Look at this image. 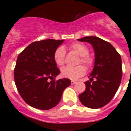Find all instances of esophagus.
<instances>
[{"instance_id": "obj_1", "label": "esophagus", "mask_w": 131, "mask_h": 131, "mask_svg": "<svg viewBox=\"0 0 131 131\" xmlns=\"http://www.w3.org/2000/svg\"><path fill=\"white\" fill-rule=\"evenodd\" d=\"M76 83H77V81H74V80H72V81H71V83L72 84V85H73V84H75Z\"/></svg>"}]
</instances>
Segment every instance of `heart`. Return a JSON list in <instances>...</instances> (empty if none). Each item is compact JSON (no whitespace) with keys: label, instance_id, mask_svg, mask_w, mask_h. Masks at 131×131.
<instances>
[{"label":"heart","instance_id":"obj_1","mask_svg":"<svg viewBox=\"0 0 131 131\" xmlns=\"http://www.w3.org/2000/svg\"><path fill=\"white\" fill-rule=\"evenodd\" d=\"M70 49L80 56L78 63H83L88 68H91L93 65V58L88 55V48L82 43H74L70 46ZM54 60L57 66L62 67L65 62V50L62 47H60L55 50L54 53ZM86 72V69L83 65H79L74 67H66L61 70V75L64 78L75 80L82 77Z\"/></svg>","mask_w":131,"mask_h":131}]
</instances>
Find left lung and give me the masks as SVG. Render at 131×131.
Masks as SVG:
<instances>
[{
	"label": "left lung",
	"mask_w": 131,
	"mask_h": 131,
	"mask_svg": "<svg viewBox=\"0 0 131 131\" xmlns=\"http://www.w3.org/2000/svg\"><path fill=\"white\" fill-rule=\"evenodd\" d=\"M88 42L95 50V65L85 83V91L79 95L81 102L91 109H98L108 104L121 83L122 63L121 55L112 44L96 36L78 39Z\"/></svg>",
	"instance_id": "8db88e82"
}]
</instances>
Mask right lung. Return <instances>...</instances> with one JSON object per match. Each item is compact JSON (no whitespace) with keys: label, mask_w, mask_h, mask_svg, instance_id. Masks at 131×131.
<instances>
[{"label":"right lung","mask_w":131,"mask_h":131,"mask_svg":"<svg viewBox=\"0 0 131 131\" xmlns=\"http://www.w3.org/2000/svg\"><path fill=\"white\" fill-rule=\"evenodd\" d=\"M63 41H35L19 54L14 69L15 82L21 98L31 107L52 109L60 102L64 90L71 84L69 79L55 81L60 71L54 62V53Z\"/></svg>","instance_id":"add662e5"}]
</instances>
